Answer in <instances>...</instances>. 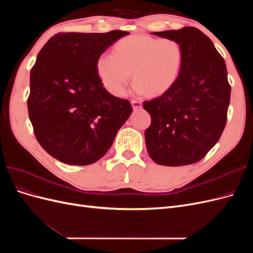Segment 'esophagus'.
<instances>
[{"instance_id":"1","label":"esophagus","mask_w":253,"mask_h":253,"mask_svg":"<svg viewBox=\"0 0 253 253\" xmlns=\"http://www.w3.org/2000/svg\"><path fill=\"white\" fill-rule=\"evenodd\" d=\"M131 104H132L134 110H138V109L141 108V102L138 101V100H132Z\"/></svg>"}]
</instances>
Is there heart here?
<instances>
[{
	"label": "heart",
	"instance_id": "heart-1",
	"mask_svg": "<svg viewBox=\"0 0 253 253\" xmlns=\"http://www.w3.org/2000/svg\"><path fill=\"white\" fill-rule=\"evenodd\" d=\"M182 62L183 49L179 42L135 35L115 44L113 55L99 56L96 71L104 88L114 96L126 94L131 72L136 93L147 90L149 95L158 96L177 81Z\"/></svg>",
	"mask_w": 253,
	"mask_h": 253
}]
</instances>
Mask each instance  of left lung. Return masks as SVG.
<instances>
[{
	"mask_svg": "<svg viewBox=\"0 0 253 253\" xmlns=\"http://www.w3.org/2000/svg\"><path fill=\"white\" fill-rule=\"evenodd\" d=\"M152 35L179 42L183 62L174 85L143 102L151 116L144 132L148 153L162 166L195 164L216 144L226 126L231 87L225 60L195 27Z\"/></svg>",
	"mask_w": 253,
	"mask_h": 253,
	"instance_id": "left-lung-1",
	"label": "left lung"
}]
</instances>
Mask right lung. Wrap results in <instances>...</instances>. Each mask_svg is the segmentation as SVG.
Masks as SVG:
<instances>
[{"instance_id": "obj_1", "label": "right lung", "mask_w": 253, "mask_h": 253, "mask_svg": "<svg viewBox=\"0 0 253 253\" xmlns=\"http://www.w3.org/2000/svg\"><path fill=\"white\" fill-rule=\"evenodd\" d=\"M129 33L58 34L45 43L30 71L27 108L38 142L73 166L98 162L132 114L110 94L96 71L98 57Z\"/></svg>"}]
</instances>
